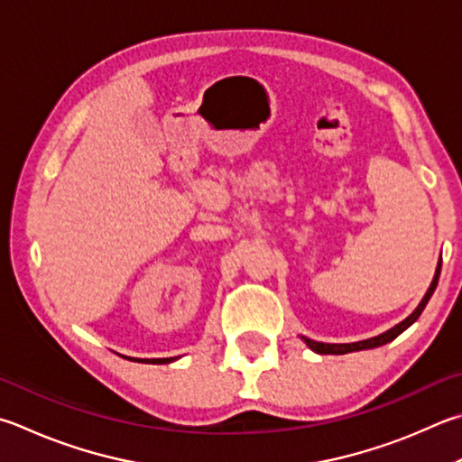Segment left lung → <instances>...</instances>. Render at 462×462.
Here are the masks:
<instances>
[{"instance_id": "8db88e82", "label": "left lung", "mask_w": 462, "mask_h": 462, "mask_svg": "<svg viewBox=\"0 0 462 462\" xmlns=\"http://www.w3.org/2000/svg\"><path fill=\"white\" fill-rule=\"evenodd\" d=\"M440 266H442V263L439 260V264H436V273H434V279H432V282H430V287H429V291H426V295L422 297L420 303H418V307L412 311V315H408V317L404 319V321H400L398 325H393L392 329L383 331V333H380V335H375V337L364 339V341H356V343H321V341H313V339H309V337H300V339H303V341L307 343L309 349H313L315 354H321V356H327V354H331V356H343V354H351V351L374 349V347L385 346V343H390V341L396 339L402 331H406L408 327L412 325L418 317H420V313L424 311L426 303H429L430 297H432L436 284H439Z\"/></svg>"}]
</instances>
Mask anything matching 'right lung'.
<instances>
[{
  "label": "right lung",
  "mask_w": 462,
  "mask_h": 462,
  "mask_svg": "<svg viewBox=\"0 0 462 462\" xmlns=\"http://www.w3.org/2000/svg\"><path fill=\"white\" fill-rule=\"evenodd\" d=\"M135 362H141V364H171V362H175V357H163V359H135Z\"/></svg>",
  "instance_id": "right-lung-1"
}]
</instances>
